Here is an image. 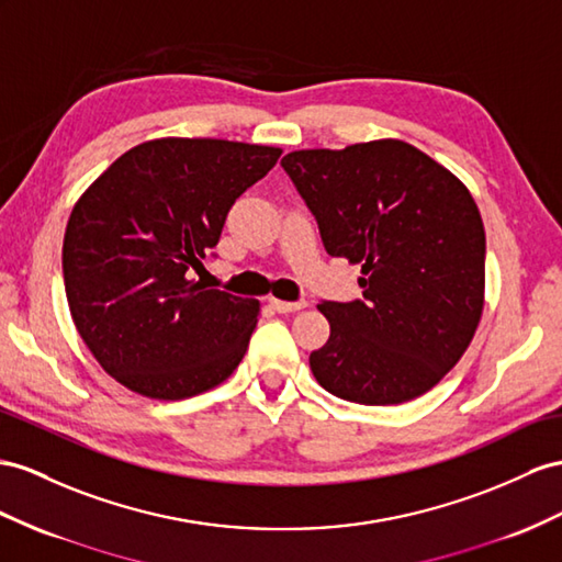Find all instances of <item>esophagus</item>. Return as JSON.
I'll list each match as a JSON object with an SVG mask.
<instances>
[{"instance_id": "obj_1", "label": "esophagus", "mask_w": 562, "mask_h": 562, "mask_svg": "<svg viewBox=\"0 0 562 562\" xmlns=\"http://www.w3.org/2000/svg\"><path fill=\"white\" fill-rule=\"evenodd\" d=\"M270 306L276 308L278 313H294L306 308V301H280V299H270Z\"/></svg>"}]
</instances>
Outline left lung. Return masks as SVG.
Returning <instances> with one entry per match:
<instances>
[{"label": "left lung", "mask_w": 562, "mask_h": 562, "mask_svg": "<svg viewBox=\"0 0 562 562\" xmlns=\"http://www.w3.org/2000/svg\"><path fill=\"white\" fill-rule=\"evenodd\" d=\"M325 251L361 263L363 299L323 301L329 339L308 363L339 398L404 404L449 372L482 318L486 239L468 187L401 139L282 158Z\"/></svg>", "instance_id": "left-lung-1"}]
</instances>
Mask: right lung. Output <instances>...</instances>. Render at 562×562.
I'll return each instance as SVG.
<instances>
[{"label": "right lung", "mask_w": 562, "mask_h": 562, "mask_svg": "<svg viewBox=\"0 0 562 562\" xmlns=\"http://www.w3.org/2000/svg\"><path fill=\"white\" fill-rule=\"evenodd\" d=\"M280 154L227 139H151L116 158L74 206L64 235L70 315L127 390L190 398L239 366L261 304L206 290L187 272Z\"/></svg>", "instance_id": "add662e5"}]
</instances>
